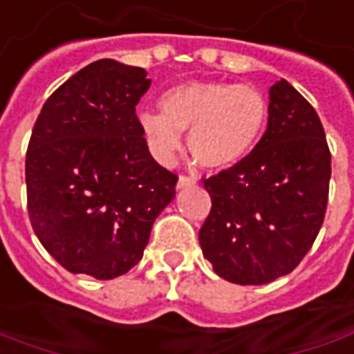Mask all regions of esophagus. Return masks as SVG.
<instances>
[{
  "mask_svg": "<svg viewBox=\"0 0 354 354\" xmlns=\"http://www.w3.org/2000/svg\"><path fill=\"white\" fill-rule=\"evenodd\" d=\"M196 184V180H194V176H182L178 178V190H184V188H190V186H194Z\"/></svg>",
  "mask_w": 354,
  "mask_h": 354,
  "instance_id": "esophagus-1",
  "label": "esophagus"
}]
</instances>
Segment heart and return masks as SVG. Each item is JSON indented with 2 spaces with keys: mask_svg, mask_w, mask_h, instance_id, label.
<instances>
[{
  "mask_svg": "<svg viewBox=\"0 0 354 354\" xmlns=\"http://www.w3.org/2000/svg\"><path fill=\"white\" fill-rule=\"evenodd\" d=\"M162 111L138 115L150 150L168 162L188 132L192 160L206 170L241 162L259 142L269 116L259 88L223 81H188L172 86L160 100Z\"/></svg>",
  "mask_w": 354,
  "mask_h": 354,
  "instance_id": "1",
  "label": "heart"
}]
</instances>
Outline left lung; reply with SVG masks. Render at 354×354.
<instances>
[{
    "instance_id": "8db88e82",
    "label": "left lung",
    "mask_w": 354,
    "mask_h": 354,
    "mask_svg": "<svg viewBox=\"0 0 354 354\" xmlns=\"http://www.w3.org/2000/svg\"><path fill=\"white\" fill-rule=\"evenodd\" d=\"M329 180L323 124L281 79L269 88L261 140L243 160L204 180L212 209L198 238L214 271L239 285L291 273L323 225Z\"/></svg>"
}]
</instances>
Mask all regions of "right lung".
Segmentation results:
<instances>
[{
    "mask_svg": "<svg viewBox=\"0 0 354 354\" xmlns=\"http://www.w3.org/2000/svg\"><path fill=\"white\" fill-rule=\"evenodd\" d=\"M147 71L100 59L43 104L25 156L27 209L43 248L71 271L115 279L145 254L178 176L148 152L136 104Z\"/></svg>",
    "mask_w": 354,
    "mask_h": 354,
    "instance_id": "obj_1",
    "label": "right lung"
}]
</instances>
